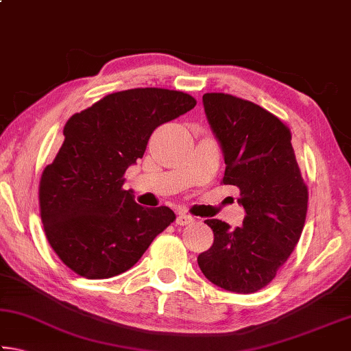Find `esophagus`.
Here are the masks:
<instances>
[{"label":"esophagus","instance_id":"esophagus-1","mask_svg":"<svg viewBox=\"0 0 351 351\" xmlns=\"http://www.w3.org/2000/svg\"><path fill=\"white\" fill-rule=\"evenodd\" d=\"M192 223H193V217L187 215V213H181V215L176 218L178 226H187V224H192Z\"/></svg>","mask_w":351,"mask_h":351}]
</instances>
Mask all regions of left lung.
Instances as JSON below:
<instances>
[{
    "label": "left lung",
    "instance_id": "obj_1",
    "mask_svg": "<svg viewBox=\"0 0 351 351\" xmlns=\"http://www.w3.org/2000/svg\"><path fill=\"white\" fill-rule=\"evenodd\" d=\"M204 111L221 144L223 184L240 189V228L206 219L213 245L198 255L207 280L251 294L272 282L304 230L308 187L291 145V130L272 112L224 93H206Z\"/></svg>",
    "mask_w": 351,
    "mask_h": 351
}]
</instances>
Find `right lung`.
<instances>
[{
	"mask_svg": "<svg viewBox=\"0 0 351 351\" xmlns=\"http://www.w3.org/2000/svg\"><path fill=\"white\" fill-rule=\"evenodd\" d=\"M197 105L164 88L112 93L68 119L64 141L40 180L46 239L64 265L85 278L128 271L175 221L167 206H139L123 190L127 169L144 156L152 133Z\"/></svg>",
	"mask_w": 351,
	"mask_h": 351,
	"instance_id": "right-lung-1",
	"label": "right lung"
}]
</instances>
